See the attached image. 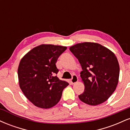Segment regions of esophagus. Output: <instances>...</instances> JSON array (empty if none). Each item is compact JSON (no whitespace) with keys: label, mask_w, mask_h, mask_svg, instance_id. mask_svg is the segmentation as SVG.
I'll list each match as a JSON object with an SVG mask.
<instances>
[{"label":"esophagus","mask_w":130,"mask_h":130,"mask_svg":"<svg viewBox=\"0 0 130 130\" xmlns=\"http://www.w3.org/2000/svg\"><path fill=\"white\" fill-rule=\"evenodd\" d=\"M77 80H78V77L76 75H73V76L72 78L71 79V80H70V82H71V84H74V83H77Z\"/></svg>","instance_id":"34e87169"}]
</instances>
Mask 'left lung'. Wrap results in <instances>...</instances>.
Segmentation results:
<instances>
[{
	"mask_svg": "<svg viewBox=\"0 0 130 130\" xmlns=\"http://www.w3.org/2000/svg\"><path fill=\"white\" fill-rule=\"evenodd\" d=\"M70 51L83 69L80 74L85 88L79 98L92 106L106 101L119 82L120 68L114 54L98 43L91 42L77 43L71 46Z\"/></svg>",
	"mask_w": 130,
	"mask_h": 130,
	"instance_id": "1",
	"label": "left lung"
}]
</instances>
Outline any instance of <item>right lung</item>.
Returning a JSON list of instances; mask_svg holds the SVG:
<instances>
[{
	"label": "right lung",
	"instance_id": "obj_1",
	"mask_svg": "<svg viewBox=\"0 0 130 130\" xmlns=\"http://www.w3.org/2000/svg\"><path fill=\"white\" fill-rule=\"evenodd\" d=\"M65 46L41 44L27 53L20 61L18 75L19 87L29 100L38 108L48 109L57 104L68 86L56 74V63Z\"/></svg>",
	"mask_w": 130,
	"mask_h": 130
}]
</instances>
